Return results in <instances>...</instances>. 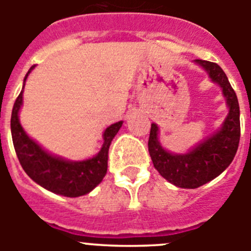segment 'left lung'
Here are the masks:
<instances>
[{
    "label": "left lung",
    "mask_w": 251,
    "mask_h": 251,
    "mask_svg": "<svg viewBox=\"0 0 251 251\" xmlns=\"http://www.w3.org/2000/svg\"><path fill=\"white\" fill-rule=\"evenodd\" d=\"M202 68L211 83L221 89L227 114L212 134L200 141L187 152L175 153L159 142V127L151 124L148 151L153 166L165 179L181 188H197L221 175L234 159L240 141V109L229 79L217 64L194 60Z\"/></svg>",
    "instance_id": "obj_1"
}]
</instances>
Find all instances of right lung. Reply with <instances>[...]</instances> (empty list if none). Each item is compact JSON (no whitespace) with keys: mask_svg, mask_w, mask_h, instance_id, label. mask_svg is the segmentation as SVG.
<instances>
[{"mask_svg":"<svg viewBox=\"0 0 251 251\" xmlns=\"http://www.w3.org/2000/svg\"><path fill=\"white\" fill-rule=\"evenodd\" d=\"M34 69L35 65L31 66L26 74L22 90L13 104L11 114V134L17 158L27 176L48 191L66 197L88 195L105 177L109 146L123 126V121L110 124L104 129L103 145L95 156L81 161H73L49 152L34 138H31L20 123V110L24 104V88Z\"/></svg>","mask_w":251,"mask_h":251,"instance_id":"1","label":"right lung"}]
</instances>
